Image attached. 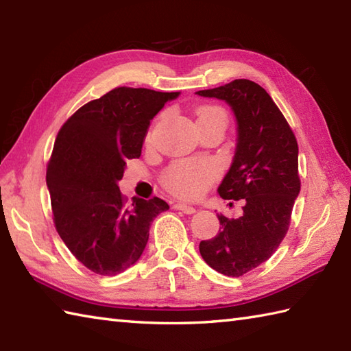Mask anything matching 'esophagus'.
<instances>
[{"label":"esophagus","instance_id":"1","mask_svg":"<svg viewBox=\"0 0 351 351\" xmlns=\"http://www.w3.org/2000/svg\"><path fill=\"white\" fill-rule=\"evenodd\" d=\"M175 210H178V211H181V213H184V214H195L196 213V208L195 206H190V205H185V204H175Z\"/></svg>","mask_w":351,"mask_h":351}]
</instances>
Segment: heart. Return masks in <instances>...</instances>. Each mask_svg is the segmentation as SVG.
I'll list each match as a JSON object with an SVG mask.
<instances>
[{
  "instance_id": "b5f03b06",
  "label": "heart",
  "mask_w": 351,
  "mask_h": 351,
  "mask_svg": "<svg viewBox=\"0 0 351 351\" xmlns=\"http://www.w3.org/2000/svg\"><path fill=\"white\" fill-rule=\"evenodd\" d=\"M196 116L197 123L208 121H219L226 123L225 111L214 106L199 107ZM217 173L219 169L213 161H181L173 164L167 170L164 182H166V187L170 191L176 193V195L184 197H195L215 180Z\"/></svg>"
}]
</instances>
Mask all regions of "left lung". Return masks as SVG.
Segmentation results:
<instances>
[{
    "label": "left lung",
    "instance_id": "8db88e82",
    "mask_svg": "<svg viewBox=\"0 0 351 351\" xmlns=\"http://www.w3.org/2000/svg\"><path fill=\"white\" fill-rule=\"evenodd\" d=\"M196 95L225 101L235 116V155L217 191L243 200L240 217L217 214L219 234L200 241L199 252L215 271L240 278L265 263L288 232L300 193L299 146L271 96L253 81L234 80Z\"/></svg>",
    "mask_w": 351,
    "mask_h": 351
}]
</instances>
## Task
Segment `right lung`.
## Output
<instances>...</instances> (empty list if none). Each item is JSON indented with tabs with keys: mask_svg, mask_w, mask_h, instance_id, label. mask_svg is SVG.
Masks as SVG:
<instances>
[{
	"mask_svg": "<svg viewBox=\"0 0 351 351\" xmlns=\"http://www.w3.org/2000/svg\"><path fill=\"white\" fill-rule=\"evenodd\" d=\"M180 92L117 87L78 108L57 134L47 185L58 235L81 264L116 276L140 259L154 219L169 205L119 190L126 161L141 155L147 128Z\"/></svg>",
	"mask_w": 351,
	"mask_h": 351,
	"instance_id": "add662e5",
	"label": "right lung"
}]
</instances>
